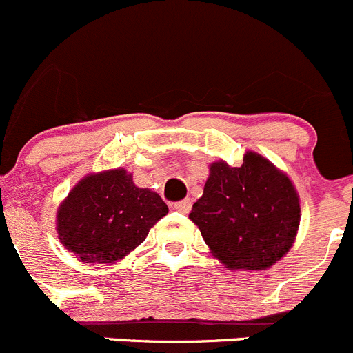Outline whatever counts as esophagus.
<instances>
[{"label":"esophagus","mask_w":353,"mask_h":353,"mask_svg":"<svg viewBox=\"0 0 353 353\" xmlns=\"http://www.w3.org/2000/svg\"><path fill=\"white\" fill-rule=\"evenodd\" d=\"M173 209H176V211L181 212V214H187V212L192 209L190 199H183V201L175 202V204H173Z\"/></svg>","instance_id":"34e87169"}]
</instances>
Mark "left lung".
Here are the masks:
<instances>
[{"label":"left lung","mask_w":353,"mask_h":353,"mask_svg":"<svg viewBox=\"0 0 353 353\" xmlns=\"http://www.w3.org/2000/svg\"><path fill=\"white\" fill-rule=\"evenodd\" d=\"M188 218L226 268L266 270L294 243L300 221L299 195L276 166L247 152L239 168L212 163L204 194Z\"/></svg>","instance_id":"1"}]
</instances>
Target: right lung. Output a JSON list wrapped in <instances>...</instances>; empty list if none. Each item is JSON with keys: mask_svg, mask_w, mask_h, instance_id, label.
I'll return each mask as SVG.
<instances>
[{"mask_svg": "<svg viewBox=\"0 0 353 353\" xmlns=\"http://www.w3.org/2000/svg\"><path fill=\"white\" fill-rule=\"evenodd\" d=\"M166 212L156 192L135 187L125 170H111L73 187L58 211V236L82 263H114L141 245Z\"/></svg>", "mask_w": 353, "mask_h": 353, "instance_id": "1", "label": "right lung"}]
</instances>
